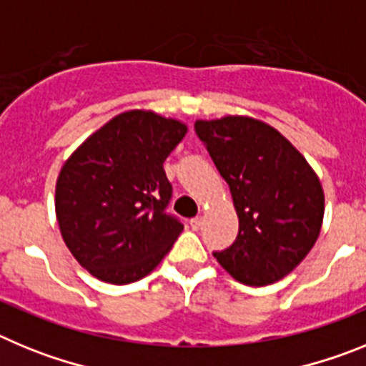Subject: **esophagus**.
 Listing matches in <instances>:
<instances>
[{
  "mask_svg": "<svg viewBox=\"0 0 366 366\" xmlns=\"http://www.w3.org/2000/svg\"><path fill=\"white\" fill-rule=\"evenodd\" d=\"M202 225H203V218H202V216H196V218L190 219V227H192L194 231H198V229L202 227Z\"/></svg>",
  "mask_w": 366,
  "mask_h": 366,
  "instance_id": "obj_1",
  "label": "esophagus"
}]
</instances>
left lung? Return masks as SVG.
<instances>
[{"instance_id": "8db88e82", "label": "left lung", "mask_w": 366, "mask_h": 366, "mask_svg": "<svg viewBox=\"0 0 366 366\" xmlns=\"http://www.w3.org/2000/svg\"><path fill=\"white\" fill-rule=\"evenodd\" d=\"M194 130L227 181L240 222L231 247L214 258L247 286L284 279L321 232L325 192L317 174L280 132L257 119L196 121Z\"/></svg>"}]
</instances>
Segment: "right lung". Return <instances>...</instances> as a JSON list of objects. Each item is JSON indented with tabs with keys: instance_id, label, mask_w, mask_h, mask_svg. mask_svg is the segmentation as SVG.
I'll return each instance as SVG.
<instances>
[{
	"instance_id": "obj_1",
	"label": "right lung",
	"mask_w": 366,
	"mask_h": 366,
	"mask_svg": "<svg viewBox=\"0 0 366 366\" xmlns=\"http://www.w3.org/2000/svg\"><path fill=\"white\" fill-rule=\"evenodd\" d=\"M187 126L132 109L106 122L64 163L54 209L79 264L109 284L147 277L172 249L183 223L168 214L172 185L163 163Z\"/></svg>"
}]
</instances>
